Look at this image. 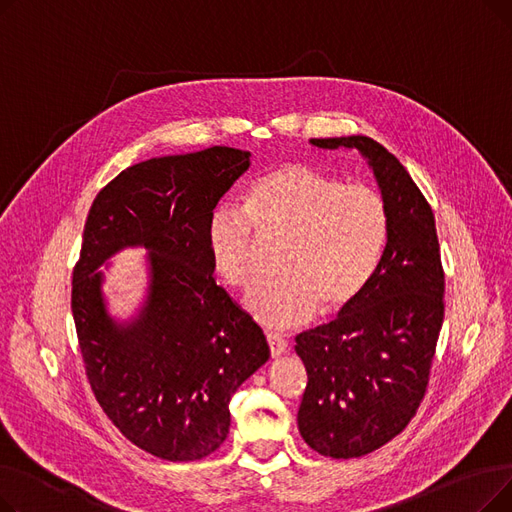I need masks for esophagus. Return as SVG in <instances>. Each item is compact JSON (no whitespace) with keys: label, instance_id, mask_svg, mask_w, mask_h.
<instances>
[{"label":"esophagus","instance_id":"34e87169","mask_svg":"<svg viewBox=\"0 0 512 512\" xmlns=\"http://www.w3.org/2000/svg\"><path fill=\"white\" fill-rule=\"evenodd\" d=\"M265 338H267V344H270V353H272V357H280V355L286 351L288 342H286L280 334H276V332H267V334H265Z\"/></svg>","mask_w":512,"mask_h":512}]
</instances>
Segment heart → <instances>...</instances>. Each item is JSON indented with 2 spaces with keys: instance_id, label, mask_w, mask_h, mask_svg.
I'll return each mask as SVG.
<instances>
[{
  "instance_id": "heart-1",
  "label": "heart",
  "mask_w": 512,
  "mask_h": 512,
  "mask_svg": "<svg viewBox=\"0 0 512 512\" xmlns=\"http://www.w3.org/2000/svg\"><path fill=\"white\" fill-rule=\"evenodd\" d=\"M388 207L375 188L286 164L257 178L245 207L222 203L207 220L213 270L234 288L255 276L257 235L282 238L276 267L247 297V309L270 328L309 321L319 305L338 311L351 305L382 261L388 240Z\"/></svg>"
}]
</instances>
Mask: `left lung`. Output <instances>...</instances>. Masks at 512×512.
Segmentation results:
<instances>
[{
    "label": "left lung",
    "instance_id": "1",
    "mask_svg": "<svg viewBox=\"0 0 512 512\" xmlns=\"http://www.w3.org/2000/svg\"><path fill=\"white\" fill-rule=\"evenodd\" d=\"M311 143L361 151L390 218L363 292L330 324L294 338L307 369L303 440L332 459H355L398 436L421 405L444 321V267L434 211L386 147L361 134Z\"/></svg>",
    "mask_w": 512,
    "mask_h": 512
}]
</instances>
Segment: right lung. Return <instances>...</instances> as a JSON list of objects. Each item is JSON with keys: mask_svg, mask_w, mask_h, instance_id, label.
I'll use <instances>...</instances> for the list:
<instances>
[{"mask_svg": "<svg viewBox=\"0 0 512 512\" xmlns=\"http://www.w3.org/2000/svg\"><path fill=\"white\" fill-rule=\"evenodd\" d=\"M249 157L209 147L141 161L101 188L85 222L72 315L91 390L134 446L166 461L218 450L230 396L270 359L253 317L215 284L205 238ZM124 246L152 251V284L142 317L122 329L104 311L94 270Z\"/></svg>", "mask_w": 512, "mask_h": 512, "instance_id": "add662e5", "label": "right lung"}]
</instances>
